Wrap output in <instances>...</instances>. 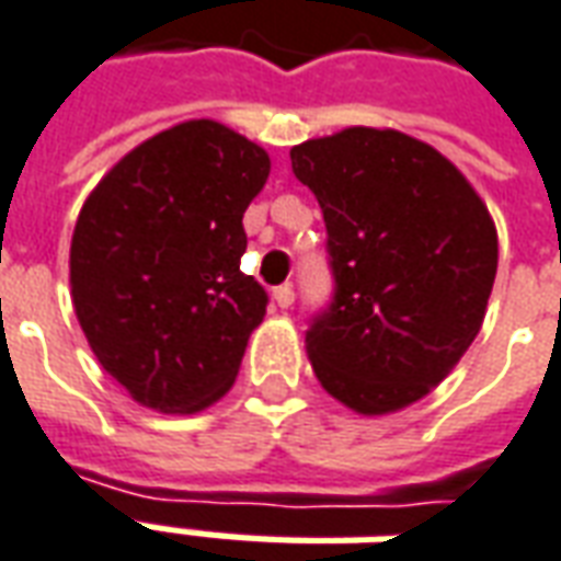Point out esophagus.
Segmentation results:
<instances>
[{"label": "esophagus", "mask_w": 561, "mask_h": 561, "mask_svg": "<svg viewBox=\"0 0 561 561\" xmlns=\"http://www.w3.org/2000/svg\"><path fill=\"white\" fill-rule=\"evenodd\" d=\"M273 304L279 306V309H288L294 304V288L291 285H279L276 291H273Z\"/></svg>", "instance_id": "1"}]
</instances>
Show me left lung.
<instances>
[{
	"label": "left lung",
	"instance_id": "obj_1",
	"mask_svg": "<svg viewBox=\"0 0 561 561\" xmlns=\"http://www.w3.org/2000/svg\"><path fill=\"white\" fill-rule=\"evenodd\" d=\"M328 225L336 297L306 333L312 373L366 417L423 400L469 352L499 267L490 209L457 164L397 128L291 147Z\"/></svg>",
	"mask_w": 561,
	"mask_h": 561
}]
</instances>
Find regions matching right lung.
I'll list each match as a JSON object with an SVG mask.
<instances>
[{"label":"right lung","mask_w":561,"mask_h":561,"mask_svg":"<svg viewBox=\"0 0 561 561\" xmlns=\"http://www.w3.org/2000/svg\"><path fill=\"white\" fill-rule=\"evenodd\" d=\"M267 149L188 119L126 152L80 207L68 282L80 330L144 409L195 414L231 390L267 294L240 270Z\"/></svg>","instance_id":"1"}]
</instances>
